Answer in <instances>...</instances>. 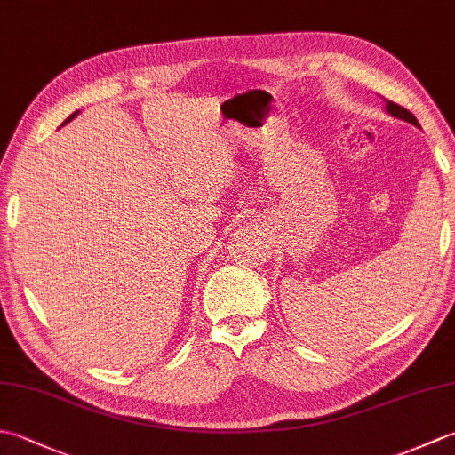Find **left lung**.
I'll use <instances>...</instances> for the list:
<instances>
[{
  "label": "left lung",
  "mask_w": 455,
  "mask_h": 455,
  "mask_svg": "<svg viewBox=\"0 0 455 455\" xmlns=\"http://www.w3.org/2000/svg\"><path fill=\"white\" fill-rule=\"evenodd\" d=\"M383 101H385V109H387V113H389V115H393V117L403 119V121H407V123H412L414 127H419V129H420V124H419L417 117H414V115H412L411 111H407L404 108H401V105L393 103V101H389V100H383Z\"/></svg>",
  "instance_id": "left-lung-1"
}]
</instances>
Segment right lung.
<instances>
[{"label": "right lung", "instance_id": "1", "mask_svg": "<svg viewBox=\"0 0 455 455\" xmlns=\"http://www.w3.org/2000/svg\"><path fill=\"white\" fill-rule=\"evenodd\" d=\"M76 115H78V111H76V113H72V115H70V117H68V119H66V121H64V124H66V123H68V121H72V119H74V117H76Z\"/></svg>", "mask_w": 455, "mask_h": 455}]
</instances>
